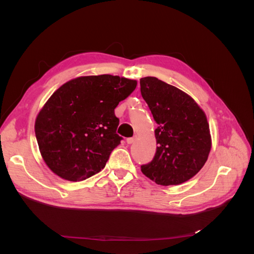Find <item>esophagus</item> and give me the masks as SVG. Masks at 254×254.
Segmentation results:
<instances>
[{"mask_svg": "<svg viewBox=\"0 0 254 254\" xmlns=\"http://www.w3.org/2000/svg\"><path fill=\"white\" fill-rule=\"evenodd\" d=\"M134 141H135V137L134 136L133 137H128V139L126 140V142L128 144H132V143H134Z\"/></svg>", "mask_w": 254, "mask_h": 254, "instance_id": "esophagus-1", "label": "esophagus"}]
</instances>
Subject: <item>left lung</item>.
Segmentation results:
<instances>
[{
  "label": "left lung",
  "instance_id": "8db88e82",
  "mask_svg": "<svg viewBox=\"0 0 254 254\" xmlns=\"http://www.w3.org/2000/svg\"><path fill=\"white\" fill-rule=\"evenodd\" d=\"M153 120L157 151L142 173L160 186H178L201 170L212 140L205 113L186 92L156 77L140 79Z\"/></svg>",
  "mask_w": 254,
  "mask_h": 254
}]
</instances>
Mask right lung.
<instances>
[{"mask_svg":"<svg viewBox=\"0 0 254 254\" xmlns=\"http://www.w3.org/2000/svg\"><path fill=\"white\" fill-rule=\"evenodd\" d=\"M135 87L136 80L104 74L74 78L54 92L35 122L40 153L54 174L76 182L103 170L123 139L114 109Z\"/></svg>","mask_w":254,"mask_h":254,"instance_id":"obj_1","label":"right lung"}]
</instances>
